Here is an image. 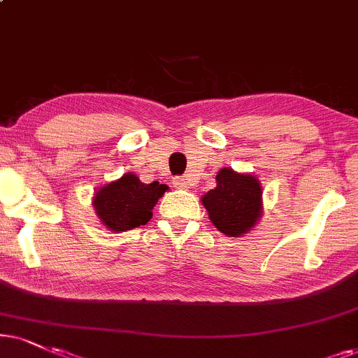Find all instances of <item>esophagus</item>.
Wrapping results in <instances>:
<instances>
[{
    "instance_id": "1",
    "label": "esophagus",
    "mask_w": 358,
    "mask_h": 358,
    "mask_svg": "<svg viewBox=\"0 0 358 358\" xmlns=\"http://www.w3.org/2000/svg\"><path fill=\"white\" fill-rule=\"evenodd\" d=\"M173 187L187 189L189 187V180L187 176H176V178H173Z\"/></svg>"
}]
</instances>
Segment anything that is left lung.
<instances>
[{
    "label": "left lung",
    "mask_w": 358,
    "mask_h": 358,
    "mask_svg": "<svg viewBox=\"0 0 358 358\" xmlns=\"http://www.w3.org/2000/svg\"><path fill=\"white\" fill-rule=\"evenodd\" d=\"M201 203L221 233L238 238L261 218L262 188L256 176L221 169L216 175V187L203 194Z\"/></svg>",
    "instance_id": "8db88e82"
}]
</instances>
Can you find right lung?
Wrapping results in <instances>:
<instances>
[{
    "label": "right lung",
    "mask_w": 358,
    "mask_h": 358,
    "mask_svg": "<svg viewBox=\"0 0 358 358\" xmlns=\"http://www.w3.org/2000/svg\"><path fill=\"white\" fill-rule=\"evenodd\" d=\"M166 189V185H147L134 173H125L99 189L92 203L102 224L117 233L129 231L150 221L153 206Z\"/></svg>",
    "instance_id": "1"
}]
</instances>
